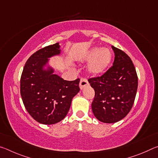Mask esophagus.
<instances>
[{"label": "esophagus", "instance_id": "1", "mask_svg": "<svg viewBox=\"0 0 158 158\" xmlns=\"http://www.w3.org/2000/svg\"><path fill=\"white\" fill-rule=\"evenodd\" d=\"M89 85V82L85 79H81L80 80V83H79V88L80 89L82 90L84 87L86 86V85Z\"/></svg>", "mask_w": 158, "mask_h": 158}]
</instances>
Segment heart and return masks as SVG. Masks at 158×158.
<instances>
[{"label": "heart", "mask_w": 158, "mask_h": 158, "mask_svg": "<svg viewBox=\"0 0 158 158\" xmlns=\"http://www.w3.org/2000/svg\"><path fill=\"white\" fill-rule=\"evenodd\" d=\"M112 58L111 50L108 48L94 47L90 49L84 57L81 58V62H91L88 65L87 72L93 76L102 74L110 63Z\"/></svg>", "instance_id": "b5f03b06"}]
</instances>
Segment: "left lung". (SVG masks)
<instances>
[{"label": "left lung", "mask_w": 158, "mask_h": 158, "mask_svg": "<svg viewBox=\"0 0 158 158\" xmlns=\"http://www.w3.org/2000/svg\"><path fill=\"white\" fill-rule=\"evenodd\" d=\"M115 53L113 66L101 77L89 79L95 90L91 107L98 121L114 123L127 116L132 109L138 87V77L130 58L111 46Z\"/></svg>", "instance_id": "left-lung-1"}]
</instances>
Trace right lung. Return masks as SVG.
<instances>
[{
  "instance_id": "1",
  "label": "right lung",
  "mask_w": 158,
  "mask_h": 158,
  "mask_svg": "<svg viewBox=\"0 0 158 158\" xmlns=\"http://www.w3.org/2000/svg\"><path fill=\"white\" fill-rule=\"evenodd\" d=\"M59 43L34 53L26 61L20 81L23 103L28 114L40 123L52 125L65 118L72 100L80 90V79L66 81L55 74L49 58L59 56Z\"/></svg>"
}]
</instances>
